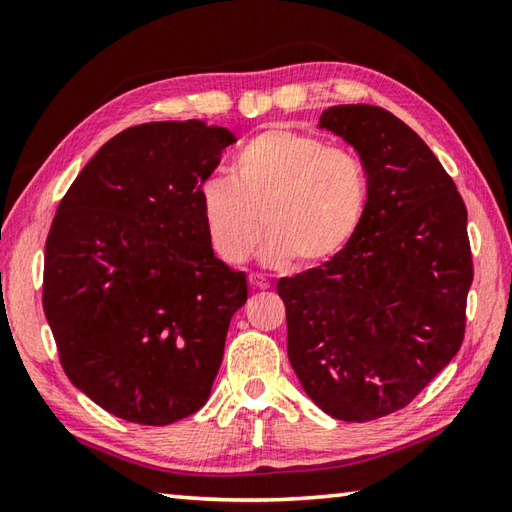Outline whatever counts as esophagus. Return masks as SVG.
I'll list each match as a JSON object with an SVG mask.
<instances>
[{
	"mask_svg": "<svg viewBox=\"0 0 512 512\" xmlns=\"http://www.w3.org/2000/svg\"><path fill=\"white\" fill-rule=\"evenodd\" d=\"M248 284L253 290H268L270 288V281L262 275H248Z\"/></svg>",
	"mask_w": 512,
	"mask_h": 512,
	"instance_id": "esophagus-1",
	"label": "esophagus"
}]
</instances>
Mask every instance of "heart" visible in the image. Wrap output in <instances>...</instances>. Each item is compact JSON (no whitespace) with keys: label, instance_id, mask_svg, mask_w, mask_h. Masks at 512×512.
I'll use <instances>...</instances> for the list:
<instances>
[{"label":"heart","instance_id":"obj_1","mask_svg":"<svg viewBox=\"0 0 512 512\" xmlns=\"http://www.w3.org/2000/svg\"><path fill=\"white\" fill-rule=\"evenodd\" d=\"M369 206V173L350 149L295 129H268L237 151L231 178L200 187V211L213 253L242 264L262 237L266 266L332 262L352 244Z\"/></svg>","mask_w":512,"mask_h":512}]
</instances>
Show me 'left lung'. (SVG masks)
Masks as SVG:
<instances>
[{
    "mask_svg": "<svg viewBox=\"0 0 512 512\" xmlns=\"http://www.w3.org/2000/svg\"><path fill=\"white\" fill-rule=\"evenodd\" d=\"M319 129L369 173L363 226L339 257L277 281L288 358L314 405L367 422L416 398L464 339L473 284L466 206L424 140L376 105H334Z\"/></svg>",
    "mask_w": 512,
    "mask_h": 512,
    "instance_id": "1",
    "label": "left lung"
}]
</instances>
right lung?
Segmentation results:
<instances>
[{"mask_svg": "<svg viewBox=\"0 0 512 512\" xmlns=\"http://www.w3.org/2000/svg\"><path fill=\"white\" fill-rule=\"evenodd\" d=\"M226 127H129L96 151L54 215L43 312L76 389L162 427L211 396L246 275L217 259L200 187L235 143Z\"/></svg>", "mask_w": 512, "mask_h": 512, "instance_id": "obj_1", "label": "right lung"}]
</instances>
